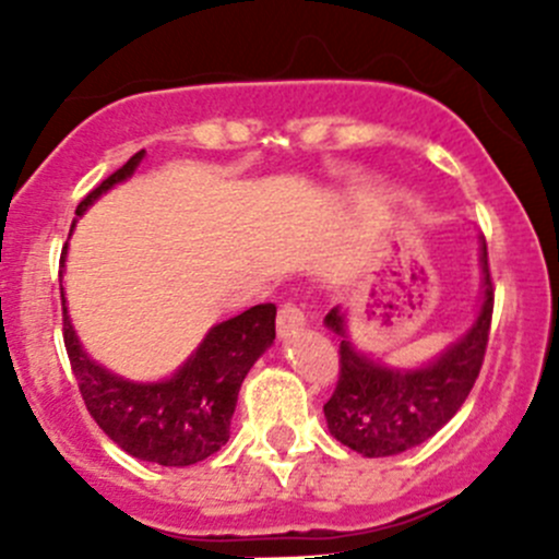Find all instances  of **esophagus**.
Masks as SVG:
<instances>
[{"label": "esophagus", "mask_w": 559, "mask_h": 559, "mask_svg": "<svg viewBox=\"0 0 559 559\" xmlns=\"http://www.w3.org/2000/svg\"><path fill=\"white\" fill-rule=\"evenodd\" d=\"M306 326V313L300 311L297 306H284L278 311V337L284 341V337L295 335L297 330H302Z\"/></svg>", "instance_id": "1"}]
</instances>
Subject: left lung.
Segmentation results:
<instances>
[{
  "instance_id": "1",
  "label": "left lung",
  "mask_w": 559,
  "mask_h": 559,
  "mask_svg": "<svg viewBox=\"0 0 559 559\" xmlns=\"http://www.w3.org/2000/svg\"><path fill=\"white\" fill-rule=\"evenodd\" d=\"M481 302L465 335L419 368H394L359 352L348 335L346 308L324 316L326 330L341 337V376L324 403L332 438L362 456H392L436 436L462 408L481 370L492 324L495 289L489 278L487 240H478Z\"/></svg>"
}]
</instances>
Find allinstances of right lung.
Here are the masks:
<instances>
[{"instance_id":"right-lung-1","label":"right lung","mask_w":559,"mask_h":559,"mask_svg":"<svg viewBox=\"0 0 559 559\" xmlns=\"http://www.w3.org/2000/svg\"><path fill=\"white\" fill-rule=\"evenodd\" d=\"M145 151H138L121 170L94 191H88L78 205L81 218L99 197L112 186L123 183L143 162ZM75 229V222H72ZM70 229V235H72ZM64 259L61 251V308H64V346L72 373L83 394L88 414L103 432L127 454L143 462L165 467H186L207 460L229 441L238 392L248 370L275 341V306H253L248 311L211 326L191 357L159 381H132L112 373L105 365L94 362L67 313L64 297Z\"/></svg>"}]
</instances>
